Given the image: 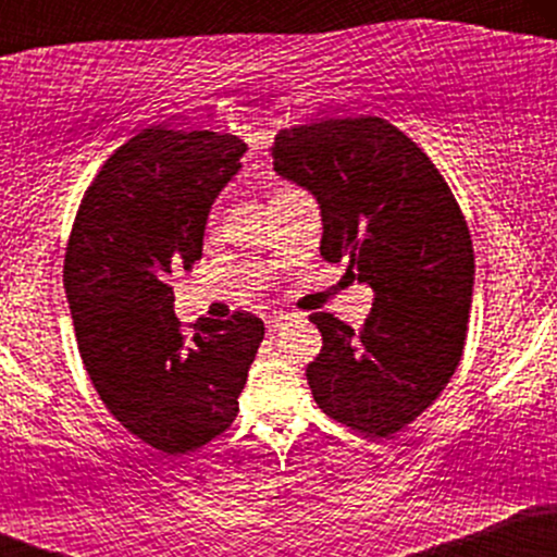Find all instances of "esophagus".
<instances>
[{
  "label": "esophagus",
  "mask_w": 557,
  "mask_h": 557,
  "mask_svg": "<svg viewBox=\"0 0 557 557\" xmlns=\"http://www.w3.org/2000/svg\"><path fill=\"white\" fill-rule=\"evenodd\" d=\"M296 319H300V317L293 314V311H272V314L267 317V330L277 332L280 327H285L287 322H296Z\"/></svg>",
  "instance_id": "esophagus-1"
}]
</instances>
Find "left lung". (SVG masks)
<instances>
[{"label": "left lung", "mask_w": 557, "mask_h": 557, "mask_svg": "<svg viewBox=\"0 0 557 557\" xmlns=\"http://www.w3.org/2000/svg\"><path fill=\"white\" fill-rule=\"evenodd\" d=\"M272 164L317 198L322 257L374 290L361 332L311 314L322 350L306 367L317 406L387 437L443 393L466 343L474 248L456 198L430 157L382 117L285 127Z\"/></svg>", "instance_id": "1"}]
</instances>
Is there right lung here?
Returning <instances> with one entry per match:
<instances>
[{
  "label": "right lung",
  "instance_id": "obj_1",
  "mask_svg": "<svg viewBox=\"0 0 557 557\" xmlns=\"http://www.w3.org/2000/svg\"><path fill=\"white\" fill-rule=\"evenodd\" d=\"M248 146L230 133L149 127L107 159L65 253L81 359L112 417L177 456L238 417L264 322L238 311L185 341L170 274L201 257L209 209Z\"/></svg>",
  "mask_w": 557,
  "mask_h": 557
}]
</instances>
